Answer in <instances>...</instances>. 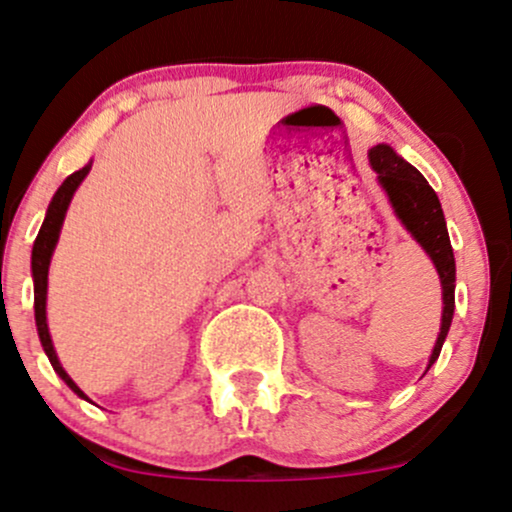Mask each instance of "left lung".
<instances>
[{
	"label": "left lung",
	"instance_id": "obj_1",
	"mask_svg": "<svg viewBox=\"0 0 512 512\" xmlns=\"http://www.w3.org/2000/svg\"><path fill=\"white\" fill-rule=\"evenodd\" d=\"M369 162H372V169L379 174V183L384 186L386 195H389L398 219L415 236L417 243L427 250V255L436 264V272L441 276L443 319L432 360H429V367H432L441 353L448 329H451L455 310V260L451 238H448L446 231V219H443L441 212V202L427 183V178L415 166L400 159L389 145L372 147L369 150Z\"/></svg>",
	"mask_w": 512,
	"mask_h": 512
}]
</instances>
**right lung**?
<instances>
[{
    "label": "right lung",
    "instance_id": "right-lung-1",
    "mask_svg": "<svg viewBox=\"0 0 512 512\" xmlns=\"http://www.w3.org/2000/svg\"><path fill=\"white\" fill-rule=\"evenodd\" d=\"M90 171V164L83 166V169L76 171V174H71L66 178L64 183H61L57 193H54L52 202H49L47 207V217L42 221V229L38 233V238H35V245H33V281H35V324H38V334H40V341H42V348H45V353L49 357V362H52L54 372L59 374L61 379L69 384L71 391H76L80 398H85V393L78 389L76 384H73L69 374L64 372V367L59 365L57 360V353H54V346H52V338H49V329H47V312H45V303H47V272H49V260H52V250L54 245H57V238H59V229H61V221H64V214H66V207H69L73 193H76V188L80 186V181H83L85 176H88Z\"/></svg>",
    "mask_w": 512,
    "mask_h": 512
}]
</instances>
